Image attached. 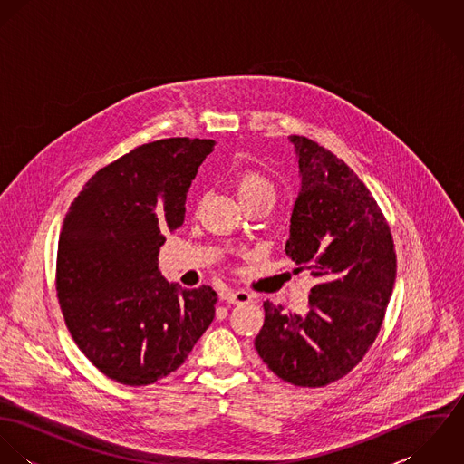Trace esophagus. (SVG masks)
<instances>
[{
    "mask_svg": "<svg viewBox=\"0 0 464 464\" xmlns=\"http://www.w3.org/2000/svg\"><path fill=\"white\" fill-rule=\"evenodd\" d=\"M221 298L228 304H250L252 302V295L245 289H227L225 293H221Z\"/></svg>",
    "mask_w": 464,
    "mask_h": 464,
    "instance_id": "1",
    "label": "esophagus"
}]
</instances>
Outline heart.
Segmentation results:
<instances>
[{"label": "heart", "instance_id": "heart-1", "mask_svg": "<svg viewBox=\"0 0 464 464\" xmlns=\"http://www.w3.org/2000/svg\"><path fill=\"white\" fill-rule=\"evenodd\" d=\"M236 191L243 203L254 199H275V186L266 175L256 169H245L237 175Z\"/></svg>", "mask_w": 464, "mask_h": 464}]
</instances>
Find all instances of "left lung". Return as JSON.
Here are the masks:
<instances>
[{
  "instance_id": "obj_1",
  "label": "left lung",
  "mask_w": 464,
  "mask_h": 464,
  "mask_svg": "<svg viewBox=\"0 0 464 464\" xmlns=\"http://www.w3.org/2000/svg\"><path fill=\"white\" fill-rule=\"evenodd\" d=\"M302 188L285 254L318 284L309 311L265 302L256 350L267 368L298 388H324L348 375L377 339L397 276L390 225L368 188L331 150L291 135Z\"/></svg>"
}]
</instances>
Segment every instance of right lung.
Here are the masks:
<instances>
[{
	"label": "right lung",
	"instance_id": "1",
	"mask_svg": "<svg viewBox=\"0 0 464 464\" xmlns=\"http://www.w3.org/2000/svg\"><path fill=\"white\" fill-rule=\"evenodd\" d=\"M214 144L189 137L140 144L91 177L69 205L57 298L78 348L120 384L148 386L173 373L214 320L212 287L182 289L157 266Z\"/></svg>",
	"mask_w": 464,
	"mask_h": 464
}]
</instances>
